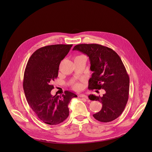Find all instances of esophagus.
I'll return each mask as SVG.
<instances>
[{
    "mask_svg": "<svg viewBox=\"0 0 152 152\" xmlns=\"http://www.w3.org/2000/svg\"><path fill=\"white\" fill-rule=\"evenodd\" d=\"M79 97H82V98H85V99H86V100H88V97L86 96V95H85V94H79Z\"/></svg>",
    "mask_w": 152,
    "mask_h": 152,
    "instance_id": "34e87169",
    "label": "esophagus"
}]
</instances>
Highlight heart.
<instances>
[{"mask_svg":"<svg viewBox=\"0 0 152 152\" xmlns=\"http://www.w3.org/2000/svg\"><path fill=\"white\" fill-rule=\"evenodd\" d=\"M81 88H82V85H81V83H79V82L75 83L73 85V88L74 90H80Z\"/></svg>","mask_w":152,"mask_h":152,"instance_id":"1","label":"heart"}]
</instances>
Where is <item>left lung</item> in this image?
Returning a JSON list of instances; mask_svg holds the SVG:
<instances>
[{
	"mask_svg": "<svg viewBox=\"0 0 152 152\" xmlns=\"http://www.w3.org/2000/svg\"><path fill=\"white\" fill-rule=\"evenodd\" d=\"M89 57L93 72L89 80V90L103 89V96L90 95L91 100L102 104L101 110L93 114L100 122H110L124 111L129 98V77L118 55L112 49L97 44H80L74 47Z\"/></svg>",
	"mask_w": 152,
	"mask_h": 152,
	"instance_id": "1",
	"label": "left lung"
}]
</instances>
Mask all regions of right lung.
Segmentation results:
<instances>
[{"label":"right lung","mask_w":152,"mask_h":152,"mask_svg":"<svg viewBox=\"0 0 152 152\" xmlns=\"http://www.w3.org/2000/svg\"><path fill=\"white\" fill-rule=\"evenodd\" d=\"M73 45H55L37 49L28 61L24 73L23 90L28 103L38 118L50 125H56L69 115L68 105L77 95L66 91L52 96L51 84L57 78L61 61Z\"/></svg>","instance_id":"add662e5"}]
</instances>
